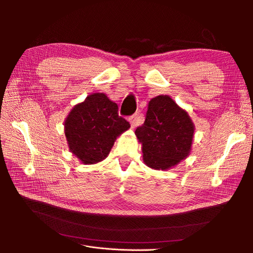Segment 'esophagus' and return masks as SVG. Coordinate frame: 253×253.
<instances>
[{"label": "esophagus", "instance_id": "esophagus-1", "mask_svg": "<svg viewBox=\"0 0 253 253\" xmlns=\"http://www.w3.org/2000/svg\"><path fill=\"white\" fill-rule=\"evenodd\" d=\"M136 119H137V115H132V116H129L127 119L129 124H131L132 127H135L136 126Z\"/></svg>", "mask_w": 253, "mask_h": 253}]
</instances>
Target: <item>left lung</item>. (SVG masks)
Here are the masks:
<instances>
[{
  "instance_id": "obj_1",
  "label": "left lung",
  "mask_w": 253,
  "mask_h": 253,
  "mask_svg": "<svg viewBox=\"0 0 253 253\" xmlns=\"http://www.w3.org/2000/svg\"><path fill=\"white\" fill-rule=\"evenodd\" d=\"M194 131L188 112L170 96L151 99L144 124L135 131L143 163L154 170H168L178 165L190 155Z\"/></svg>"
}]
</instances>
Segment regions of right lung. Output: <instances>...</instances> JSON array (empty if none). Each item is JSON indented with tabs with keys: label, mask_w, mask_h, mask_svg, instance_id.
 Here are the masks:
<instances>
[{
	"label": "right lung",
	"mask_w": 253,
	"mask_h": 253,
	"mask_svg": "<svg viewBox=\"0 0 253 253\" xmlns=\"http://www.w3.org/2000/svg\"><path fill=\"white\" fill-rule=\"evenodd\" d=\"M128 128V122L118 116V105L103 93L88 95L64 121L68 149L83 165L102 162L117 137Z\"/></svg>",
	"instance_id": "1"
}]
</instances>
